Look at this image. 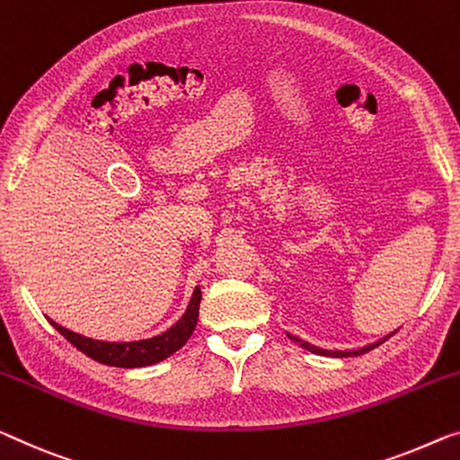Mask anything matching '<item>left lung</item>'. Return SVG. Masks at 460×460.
I'll return each instance as SVG.
<instances>
[{
  "instance_id": "left-lung-1",
  "label": "left lung",
  "mask_w": 460,
  "mask_h": 460,
  "mask_svg": "<svg viewBox=\"0 0 460 460\" xmlns=\"http://www.w3.org/2000/svg\"><path fill=\"white\" fill-rule=\"evenodd\" d=\"M289 339H292L294 343H298L300 348H304V349H308V351H313V353H319V356H331V358H351V356H362V353H366V351H370V349H374V348H378L380 343L383 341H386L388 337H385V339H380V341H376V343H370V345H366V348H359V349H353V351H329V349H321V348H316V345H313V343H308V341H304V339H300V337H296V335H289Z\"/></svg>"
}]
</instances>
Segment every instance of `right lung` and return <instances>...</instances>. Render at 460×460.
<instances>
[{
  "label": "right lung",
  "mask_w": 460,
  "mask_h": 460,
  "mask_svg": "<svg viewBox=\"0 0 460 460\" xmlns=\"http://www.w3.org/2000/svg\"><path fill=\"white\" fill-rule=\"evenodd\" d=\"M199 302H201V289L195 288L190 302L185 310V314L176 321L171 329L164 333L150 339H139V341H98V339L84 337L80 333H74L66 327H61L55 321L51 324L59 333L67 339L74 348L86 353L88 358L96 359V362L115 366V368H144V366L158 364L162 359L171 358L174 351H179L182 345L189 341L193 335L197 319H199Z\"/></svg>",
  "instance_id": "add662e5"
}]
</instances>
